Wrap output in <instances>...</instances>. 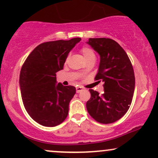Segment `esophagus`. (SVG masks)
Segmentation results:
<instances>
[{
    "label": "esophagus",
    "mask_w": 158,
    "mask_h": 158,
    "mask_svg": "<svg viewBox=\"0 0 158 158\" xmlns=\"http://www.w3.org/2000/svg\"><path fill=\"white\" fill-rule=\"evenodd\" d=\"M83 90H84V88L81 87H77V93H80L81 91H82Z\"/></svg>",
    "instance_id": "34e87169"
}]
</instances>
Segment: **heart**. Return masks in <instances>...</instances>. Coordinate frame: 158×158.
Instances as JSON below:
<instances>
[{
  "mask_svg": "<svg viewBox=\"0 0 158 158\" xmlns=\"http://www.w3.org/2000/svg\"><path fill=\"white\" fill-rule=\"evenodd\" d=\"M81 52L85 60H87V59L91 57H95V54L94 51H93L90 48H89V47H82V48H81Z\"/></svg>",
  "mask_w": 158,
  "mask_h": 158,
  "instance_id": "b5f03b06",
  "label": "heart"
}]
</instances>
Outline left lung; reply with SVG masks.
I'll use <instances>...</instances> for the list:
<instances>
[{
    "mask_svg": "<svg viewBox=\"0 0 158 158\" xmlns=\"http://www.w3.org/2000/svg\"><path fill=\"white\" fill-rule=\"evenodd\" d=\"M87 43L100 55L95 79L104 82L102 94L89 90L87 112L97 122L113 123L126 114L132 103L135 83L133 67L125 51L113 40L90 38Z\"/></svg>",
    "mask_w": 158,
    "mask_h": 158,
    "instance_id": "left-lung-1",
    "label": "left lung"
}]
</instances>
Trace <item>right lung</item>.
Here are the masks:
<instances>
[{"mask_svg": "<svg viewBox=\"0 0 158 158\" xmlns=\"http://www.w3.org/2000/svg\"><path fill=\"white\" fill-rule=\"evenodd\" d=\"M81 38L41 43L25 60L20 74L24 107L30 117L45 127L57 126L68 116L76 87L56 84V73L63 69L68 55Z\"/></svg>", "mask_w": 158, "mask_h": 158, "instance_id": "right-lung-1", "label": "right lung"}]
</instances>
